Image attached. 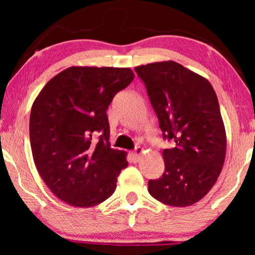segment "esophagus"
Returning a JSON list of instances; mask_svg holds the SVG:
<instances>
[{
  "label": "esophagus",
  "instance_id": "obj_1",
  "mask_svg": "<svg viewBox=\"0 0 255 255\" xmlns=\"http://www.w3.org/2000/svg\"><path fill=\"white\" fill-rule=\"evenodd\" d=\"M141 154H142V148L141 147H137L133 152H131V158H132V160H133L134 162H138L139 160H140V158H141Z\"/></svg>",
  "mask_w": 255,
  "mask_h": 255
}]
</instances>
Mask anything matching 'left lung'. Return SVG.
<instances>
[{
	"label": "left lung",
	"instance_id": "left-lung-1",
	"mask_svg": "<svg viewBox=\"0 0 255 255\" xmlns=\"http://www.w3.org/2000/svg\"><path fill=\"white\" fill-rule=\"evenodd\" d=\"M145 83L163 138L165 172L148 181L152 197L170 207H189L215 186L226 154V132L214 88L207 79L175 61L134 67Z\"/></svg>",
	"mask_w": 255,
	"mask_h": 255
}]
</instances>
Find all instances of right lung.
<instances>
[{"instance_id":"right-lung-1","label":"right lung","mask_w":255,"mask_h":255,"mask_svg":"<svg viewBox=\"0 0 255 255\" xmlns=\"http://www.w3.org/2000/svg\"><path fill=\"white\" fill-rule=\"evenodd\" d=\"M133 78L130 68L73 66L38 94L30 115L33 161L60 201L92 208L114 194L128 161L127 152L110 147L107 109Z\"/></svg>"}]
</instances>
